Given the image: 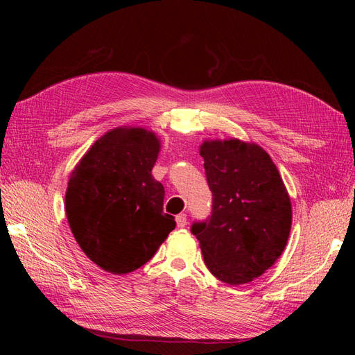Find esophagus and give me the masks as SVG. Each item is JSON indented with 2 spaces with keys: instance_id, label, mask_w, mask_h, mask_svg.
<instances>
[{
  "instance_id": "34e87169",
  "label": "esophagus",
  "mask_w": 355,
  "mask_h": 355,
  "mask_svg": "<svg viewBox=\"0 0 355 355\" xmlns=\"http://www.w3.org/2000/svg\"><path fill=\"white\" fill-rule=\"evenodd\" d=\"M176 223L179 228H185L187 223H188V219H187V214L185 213H180L176 216Z\"/></svg>"
}]
</instances>
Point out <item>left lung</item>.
Listing matches in <instances>:
<instances>
[{"mask_svg":"<svg viewBox=\"0 0 355 355\" xmlns=\"http://www.w3.org/2000/svg\"><path fill=\"white\" fill-rule=\"evenodd\" d=\"M211 213L196 220L209 271L232 286L252 282L280 257L292 227V204L263 149L232 139L201 146Z\"/></svg>","mask_w":355,"mask_h":355,"instance_id":"left-lung-1","label":"left lung"}]
</instances>
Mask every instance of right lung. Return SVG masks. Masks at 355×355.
Returning a JSON list of instances; mask_svg holds the SVG:
<instances>
[{"label": "right lung", "instance_id": "add662e5", "mask_svg": "<svg viewBox=\"0 0 355 355\" xmlns=\"http://www.w3.org/2000/svg\"><path fill=\"white\" fill-rule=\"evenodd\" d=\"M158 151L154 133L115 128L72 171L65 196L69 227L81 250L105 271L141 268L176 227L163 211L164 187L151 173Z\"/></svg>", "mask_w": 355, "mask_h": 355}]
</instances>
